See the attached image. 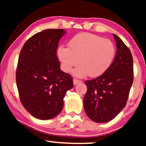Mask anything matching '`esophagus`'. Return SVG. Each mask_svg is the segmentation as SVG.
<instances>
[{
	"instance_id": "obj_1",
	"label": "esophagus",
	"mask_w": 146,
	"mask_h": 146,
	"mask_svg": "<svg viewBox=\"0 0 146 146\" xmlns=\"http://www.w3.org/2000/svg\"><path fill=\"white\" fill-rule=\"evenodd\" d=\"M79 83H81V81L75 80V79L73 80V84H74V85H77V84H78Z\"/></svg>"
}]
</instances>
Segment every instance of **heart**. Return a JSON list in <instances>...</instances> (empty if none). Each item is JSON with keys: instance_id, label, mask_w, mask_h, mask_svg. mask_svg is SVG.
Instances as JSON below:
<instances>
[{"instance_id": "b5f03b06", "label": "heart", "mask_w": 146, "mask_h": 146, "mask_svg": "<svg viewBox=\"0 0 146 146\" xmlns=\"http://www.w3.org/2000/svg\"><path fill=\"white\" fill-rule=\"evenodd\" d=\"M115 54V49L110 40L91 33L77 35L68 43V48L60 46L57 56L62 69L69 72L73 66L81 64L73 71L77 78H84L90 74L98 77L110 66Z\"/></svg>"}]
</instances>
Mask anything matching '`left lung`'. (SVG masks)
<instances>
[{
  "label": "left lung",
  "instance_id": "8db88e82",
  "mask_svg": "<svg viewBox=\"0 0 146 146\" xmlns=\"http://www.w3.org/2000/svg\"><path fill=\"white\" fill-rule=\"evenodd\" d=\"M113 62L101 76L86 81L87 92L84 107L88 117L104 123L113 119L123 110L133 82V60L131 52L117 35Z\"/></svg>",
  "mask_w": 146,
  "mask_h": 146
}]
</instances>
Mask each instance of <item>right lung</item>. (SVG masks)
Segmentation results:
<instances>
[{
  "instance_id": "1",
  "label": "right lung",
  "mask_w": 146,
  "mask_h": 146,
  "mask_svg": "<svg viewBox=\"0 0 146 146\" xmlns=\"http://www.w3.org/2000/svg\"><path fill=\"white\" fill-rule=\"evenodd\" d=\"M66 33L63 29H47L31 36L19 56L16 84L21 103L33 116L50 120L62 111L66 91L73 79L61 71L56 52Z\"/></svg>"
}]
</instances>
